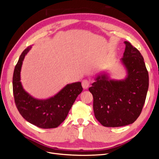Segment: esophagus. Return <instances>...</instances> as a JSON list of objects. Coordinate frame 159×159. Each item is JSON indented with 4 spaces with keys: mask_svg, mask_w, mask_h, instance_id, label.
Instances as JSON below:
<instances>
[{
    "mask_svg": "<svg viewBox=\"0 0 159 159\" xmlns=\"http://www.w3.org/2000/svg\"><path fill=\"white\" fill-rule=\"evenodd\" d=\"M81 85L84 89H87L89 85V81L88 80H84L81 82Z\"/></svg>",
    "mask_w": 159,
    "mask_h": 159,
    "instance_id": "obj_1",
    "label": "esophagus"
}]
</instances>
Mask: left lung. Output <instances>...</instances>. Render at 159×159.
Masks as SVG:
<instances>
[{
    "label": "left lung",
    "mask_w": 159,
    "mask_h": 159,
    "mask_svg": "<svg viewBox=\"0 0 159 159\" xmlns=\"http://www.w3.org/2000/svg\"><path fill=\"white\" fill-rule=\"evenodd\" d=\"M121 61L127 75L122 80H111L106 74L96 77L89 91L93 95L95 118L104 127L132 124L140 115L148 88V74L143 57L125 41Z\"/></svg>",
    "instance_id": "obj_1"
}]
</instances>
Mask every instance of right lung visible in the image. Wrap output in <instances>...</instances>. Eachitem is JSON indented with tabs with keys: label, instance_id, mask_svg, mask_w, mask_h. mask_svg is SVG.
Returning <instances> with one entry per match:
<instances>
[{
	"label": "right lung",
	"instance_id": "right-lung-1",
	"mask_svg": "<svg viewBox=\"0 0 159 159\" xmlns=\"http://www.w3.org/2000/svg\"><path fill=\"white\" fill-rule=\"evenodd\" d=\"M30 49L31 46H28L22 52L14 70L12 88L14 102L19 113L27 121L42 129L56 128L66 119L83 88L79 81L66 85L49 99L32 98L23 89L20 82L22 61Z\"/></svg>",
	"mask_w": 159,
	"mask_h": 159
}]
</instances>
